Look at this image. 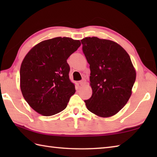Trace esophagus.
<instances>
[{
  "mask_svg": "<svg viewBox=\"0 0 157 157\" xmlns=\"http://www.w3.org/2000/svg\"><path fill=\"white\" fill-rule=\"evenodd\" d=\"M86 84V81L85 80V79H83V80L79 82V84H80L81 86H83V85H84Z\"/></svg>",
  "mask_w": 157,
  "mask_h": 157,
  "instance_id": "1",
  "label": "esophagus"
}]
</instances>
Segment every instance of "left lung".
Masks as SVG:
<instances>
[{"label": "left lung", "mask_w": 157, "mask_h": 157, "mask_svg": "<svg viewBox=\"0 0 157 157\" xmlns=\"http://www.w3.org/2000/svg\"><path fill=\"white\" fill-rule=\"evenodd\" d=\"M90 64L91 98L84 101L90 111L110 117L123 108L132 94L136 72L128 53L117 43L97 37L81 40Z\"/></svg>", "instance_id": "obj_1"}]
</instances>
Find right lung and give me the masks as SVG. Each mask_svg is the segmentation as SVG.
Listing matches in <instances>:
<instances>
[{"label":"right lung","mask_w":157,"mask_h":157,"mask_svg":"<svg viewBox=\"0 0 157 157\" xmlns=\"http://www.w3.org/2000/svg\"><path fill=\"white\" fill-rule=\"evenodd\" d=\"M80 45L78 40L67 37L46 40L23 59L20 88L26 102L39 114L51 116L63 111L75 94L67 60Z\"/></svg>","instance_id":"right-lung-1"}]
</instances>
